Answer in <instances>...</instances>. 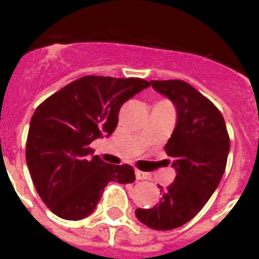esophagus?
I'll return each mask as SVG.
<instances>
[{"mask_svg": "<svg viewBox=\"0 0 259 259\" xmlns=\"http://www.w3.org/2000/svg\"><path fill=\"white\" fill-rule=\"evenodd\" d=\"M136 177H137V180H149L150 175L146 172H142V170H136Z\"/></svg>", "mask_w": 259, "mask_h": 259, "instance_id": "34e87169", "label": "esophagus"}]
</instances>
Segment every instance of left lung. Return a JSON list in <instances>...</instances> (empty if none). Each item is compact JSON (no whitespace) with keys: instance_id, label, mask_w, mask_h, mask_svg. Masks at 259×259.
I'll return each mask as SVG.
<instances>
[{"instance_id":"8db88e82","label":"left lung","mask_w":259,"mask_h":259,"mask_svg":"<svg viewBox=\"0 0 259 259\" xmlns=\"http://www.w3.org/2000/svg\"><path fill=\"white\" fill-rule=\"evenodd\" d=\"M156 91L173 102L176 127L165 152L176 177L161 191L153 208H137L138 221L153 230H173L196 217L225 173L230 137L225 118L212 102L184 80H152Z\"/></svg>"}]
</instances>
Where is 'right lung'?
I'll list each match as a JSON object with an SVG mask.
<instances>
[{
	"label": "right lung",
	"instance_id": "obj_1",
	"mask_svg": "<svg viewBox=\"0 0 259 259\" xmlns=\"http://www.w3.org/2000/svg\"><path fill=\"white\" fill-rule=\"evenodd\" d=\"M149 86L140 78L87 75L36 109L26 140V164L38 196L55 215L83 219L95 209L110 181L136 180L133 166L91 157L90 144L113 133L121 106Z\"/></svg>",
	"mask_w": 259,
	"mask_h": 259
}]
</instances>
